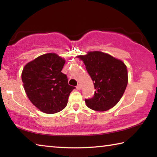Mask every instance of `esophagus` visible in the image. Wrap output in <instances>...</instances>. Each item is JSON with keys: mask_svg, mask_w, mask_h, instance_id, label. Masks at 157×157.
<instances>
[{"mask_svg": "<svg viewBox=\"0 0 157 157\" xmlns=\"http://www.w3.org/2000/svg\"><path fill=\"white\" fill-rule=\"evenodd\" d=\"M76 89H78V90H80V89H81V85L79 84H78V85H77V86H76Z\"/></svg>", "mask_w": 157, "mask_h": 157, "instance_id": "obj_1", "label": "esophagus"}]
</instances>
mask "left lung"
I'll return each mask as SVG.
<instances>
[{"mask_svg": "<svg viewBox=\"0 0 157 157\" xmlns=\"http://www.w3.org/2000/svg\"><path fill=\"white\" fill-rule=\"evenodd\" d=\"M78 58L84 62L94 82V97L85 100L87 107L98 111L113 107L123 96L128 83L127 68L123 61L100 51L88 52Z\"/></svg>", "mask_w": 157, "mask_h": 157, "instance_id": "obj_1", "label": "left lung"}]
</instances>
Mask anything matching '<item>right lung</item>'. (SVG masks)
Returning a JSON list of instances; mask_svg holds the SVG:
<instances>
[{
	"instance_id": "add662e5",
	"label": "right lung",
	"mask_w": 157,
	"mask_h": 157,
	"mask_svg": "<svg viewBox=\"0 0 157 157\" xmlns=\"http://www.w3.org/2000/svg\"><path fill=\"white\" fill-rule=\"evenodd\" d=\"M65 62L63 58L50 52L28 62L23 69L21 78L25 94L45 113L63 110L71 92L75 89L68 85L67 76L61 72Z\"/></svg>"
}]
</instances>
